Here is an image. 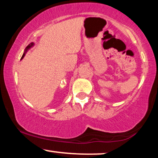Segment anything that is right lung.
Masks as SVG:
<instances>
[{
	"mask_svg": "<svg viewBox=\"0 0 158 158\" xmlns=\"http://www.w3.org/2000/svg\"><path fill=\"white\" fill-rule=\"evenodd\" d=\"M32 45H33V44H32V43H31V44H29V45H28V46H27V48H26V49H25V52H27V50H28V49H30V48H31V47L32 46ZM25 52H24V53H23V56H22V57H21V59H23V56H25Z\"/></svg>",
	"mask_w": 158,
	"mask_h": 158,
	"instance_id": "add662e5",
	"label": "right lung"
}]
</instances>
